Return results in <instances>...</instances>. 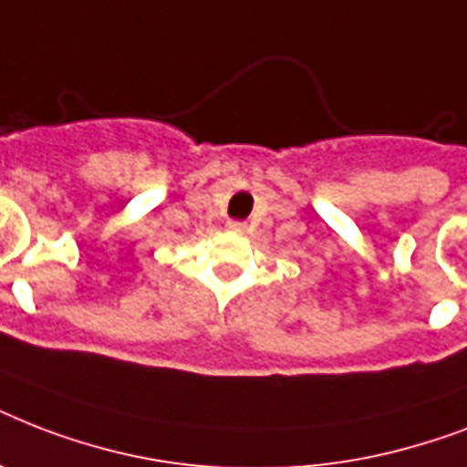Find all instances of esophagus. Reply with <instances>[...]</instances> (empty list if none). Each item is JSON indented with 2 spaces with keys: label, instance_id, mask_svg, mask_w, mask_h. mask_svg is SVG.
<instances>
[{
  "label": "esophagus",
  "instance_id": "esophagus-1",
  "mask_svg": "<svg viewBox=\"0 0 467 467\" xmlns=\"http://www.w3.org/2000/svg\"><path fill=\"white\" fill-rule=\"evenodd\" d=\"M244 223H227V230H230V233H237V234H242L244 233Z\"/></svg>",
  "mask_w": 467,
  "mask_h": 467
}]
</instances>
